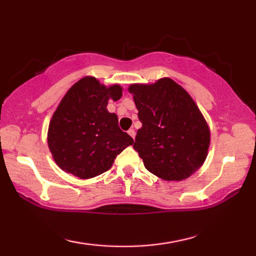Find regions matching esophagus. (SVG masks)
I'll return each mask as SVG.
<instances>
[{
	"label": "esophagus",
	"instance_id": "esophagus-1",
	"mask_svg": "<svg viewBox=\"0 0 256 256\" xmlns=\"http://www.w3.org/2000/svg\"><path fill=\"white\" fill-rule=\"evenodd\" d=\"M128 134H130V136H132L133 138H136V131H134V130H133V128H130V130H128Z\"/></svg>",
	"mask_w": 256,
	"mask_h": 256
}]
</instances>
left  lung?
<instances>
[{
	"instance_id": "8db88e82",
	"label": "left lung",
	"mask_w": 256,
	"mask_h": 256,
	"mask_svg": "<svg viewBox=\"0 0 256 256\" xmlns=\"http://www.w3.org/2000/svg\"><path fill=\"white\" fill-rule=\"evenodd\" d=\"M128 92L142 128L133 148L144 167L164 180H182L204 162L210 131L190 94L170 78L154 84H132Z\"/></svg>"
}]
</instances>
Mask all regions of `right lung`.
Here are the masks:
<instances>
[{"label":"right lung","instance_id":"1","mask_svg":"<svg viewBox=\"0 0 256 256\" xmlns=\"http://www.w3.org/2000/svg\"><path fill=\"white\" fill-rule=\"evenodd\" d=\"M122 88H110L96 78H82L60 100L50 120L48 146L60 170L86 180L107 172L116 156L133 144L118 126V115L107 110L110 99L118 100Z\"/></svg>","mask_w":256,"mask_h":256}]
</instances>
